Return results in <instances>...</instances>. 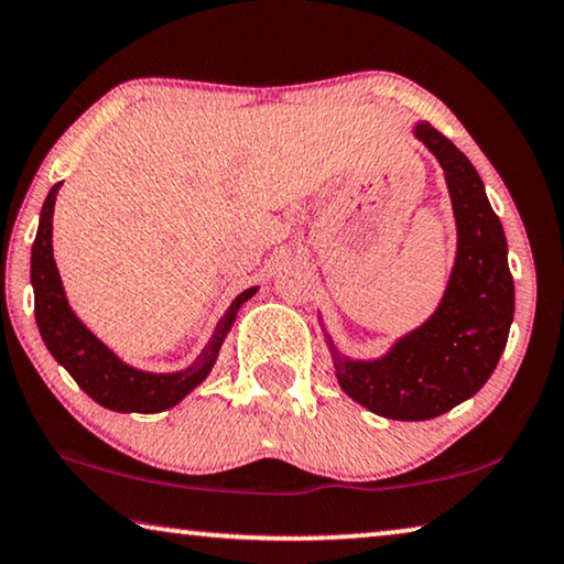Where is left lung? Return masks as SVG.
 Returning <instances> with one entry per match:
<instances>
[{"mask_svg":"<svg viewBox=\"0 0 564 564\" xmlns=\"http://www.w3.org/2000/svg\"><path fill=\"white\" fill-rule=\"evenodd\" d=\"M416 138L432 150L449 185L459 248L449 285L422 328L394 344L379 361L334 354L336 379L373 414L422 422L475 397L502 356L514 316V281L507 238L467 155L429 122Z\"/></svg>","mask_w":564,"mask_h":564,"instance_id":"left-lung-1","label":"left lung"}]
</instances>
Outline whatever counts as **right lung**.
I'll return each instance as SVG.
<instances>
[{
  "label": "right lung",
  "mask_w": 564,
  "mask_h": 564,
  "mask_svg": "<svg viewBox=\"0 0 564 564\" xmlns=\"http://www.w3.org/2000/svg\"><path fill=\"white\" fill-rule=\"evenodd\" d=\"M59 185H52L47 200L40 213L37 238L32 243V285H34V318H37L42 341L50 354L65 366L77 387L93 397L97 404L112 411H138V414H155L175 406L185 394L208 377L216 356L220 351L230 324L236 321L240 303H246L258 289H248L230 303L226 316L218 321L216 334L203 348V354L175 373H148L122 364L100 338H95L79 324L62 291V281L52 258V213Z\"/></svg>",
  "instance_id": "right-lung-1"
}]
</instances>
